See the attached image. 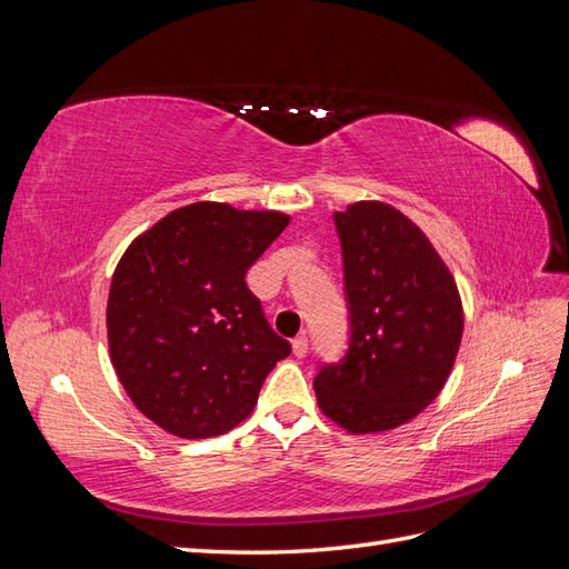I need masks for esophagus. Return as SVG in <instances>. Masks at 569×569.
I'll list each match as a JSON object with an SVG mask.
<instances>
[{
    "label": "esophagus",
    "mask_w": 569,
    "mask_h": 569,
    "mask_svg": "<svg viewBox=\"0 0 569 569\" xmlns=\"http://www.w3.org/2000/svg\"><path fill=\"white\" fill-rule=\"evenodd\" d=\"M291 349H295V356H299V358H303L308 353V337H306V332H301V335H297L295 339H291Z\"/></svg>",
    "instance_id": "1"
}]
</instances>
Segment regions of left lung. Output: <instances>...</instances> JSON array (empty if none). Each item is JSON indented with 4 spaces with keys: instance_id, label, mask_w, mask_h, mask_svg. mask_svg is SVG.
<instances>
[{
    "instance_id": "1",
    "label": "left lung",
    "mask_w": 569,
    "mask_h": 569,
    "mask_svg": "<svg viewBox=\"0 0 569 569\" xmlns=\"http://www.w3.org/2000/svg\"><path fill=\"white\" fill-rule=\"evenodd\" d=\"M349 349L320 366V410L353 435L385 432L437 399L462 337L453 274L425 232L393 206L358 201L335 213Z\"/></svg>"
}]
</instances>
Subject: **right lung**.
Wrapping results in <instances>:
<instances>
[{
	"label": "right lung",
	"mask_w": 569,
	"mask_h": 569,
	"mask_svg": "<svg viewBox=\"0 0 569 569\" xmlns=\"http://www.w3.org/2000/svg\"><path fill=\"white\" fill-rule=\"evenodd\" d=\"M287 226L289 216L274 211L197 201L120 258L107 306L111 363L132 403L166 432H230L291 353L244 282Z\"/></svg>",
	"instance_id": "right-lung-1"
}]
</instances>
